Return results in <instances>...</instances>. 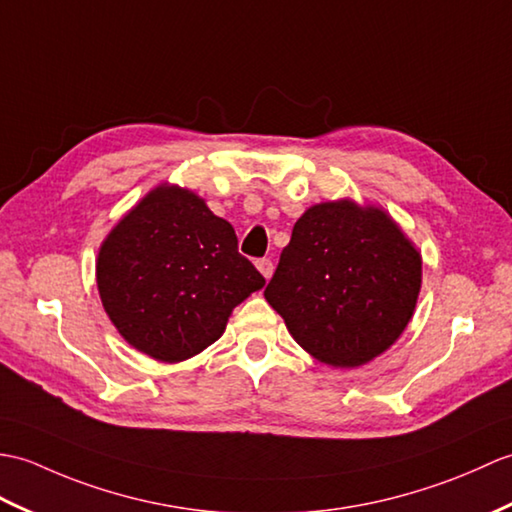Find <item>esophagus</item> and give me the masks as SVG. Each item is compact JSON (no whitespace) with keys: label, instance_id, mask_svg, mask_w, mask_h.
Returning a JSON list of instances; mask_svg holds the SVG:
<instances>
[{"label":"esophagus","instance_id":"esophagus-1","mask_svg":"<svg viewBox=\"0 0 512 512\" xmlns=\"http://www.w3.org/2000/svg\"><path fill=\"white\" fill-rule=\"evenodd\" d=\"M256 267H258L260 274H263V278H265V280H269V278H271V274H274V263H271L269 258H260V260H256Z\"/></svg>","mask_w":512,"mask_h":512}]
</instances>
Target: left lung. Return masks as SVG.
Masks as SVG:
<instances>
[{"instance_id":"8db88e82","label":"left lung","mask_w":512,"mask_h":512,"mask_svg":"<svg viewBox=\"0 0 512 512\" xmlns=\"http://www.w3.org/2000/svg\"><path fill=\"white\" fill-rule=\"evenodd\" d=\"M423 260L390 214L326 201L295 221L267 302L309 355L335 368L379 357L410 324Z\"/></svg>"}]
</instances>
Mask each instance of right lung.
Returning a JSON list of instances; mask_svg holds the SVG:
<instances>
[{
  "label": "right lung",
  "instance_id": "add662e5",
  "mask_svg": "<svg viewBox=\"0 0 512 512\" xmlns=\"http://www.w3.org/2000/svg\"><path fill=\"white\" fill-rule=\"evenodd\" d=\"M96 282L118 333L166 363L217 342L234 306L265 287L238 254L234 227L195 192L168 184L151 190L109 232Z\"/></svg>",
  "mask_w": 512,
  "mask_h": 512
}]
</instances>
